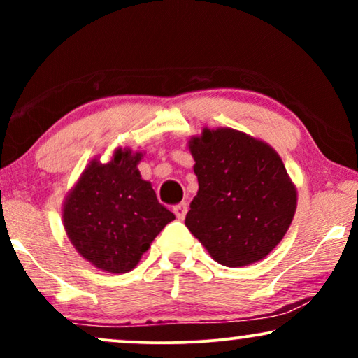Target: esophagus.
Masks as SVG:
<instances>
[{
    "mask_svg": "<svg viewBox=\"0 0 358 358\" xmlns=\"http://www.w3.org/2000/svg\"><path fill=\"white\" fill-rule=\"evenodd\" d=\"M187 210H189V205L185 202L176 205L174 213H176V217H178V220H184L185 215H187Z\"/></svg>",
    "mask_w": 358,
    "mask_h": 358,
    "instance_id": "obj_1",
    "label": "esophagus"
}]
</instances>
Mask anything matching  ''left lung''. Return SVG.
Returning <instances> with one entry per match:
<instances>
[{
    "label": "left lung",
    "instance_id": "8db88e82",
    "mask_svg": "<svg viewBox=\"0 0 358 358\" xmlns=\"http://www.w3.org/2000/svg\"><path fill=\"white\" fill-rule=\"evenodd\" d=\"M189 148L199 192L185 227L222 266L261 261L285 236L296 208L280 156L233 129H205Z\"/></svg>",
    "mask_w": 358,
    "mask_h": 358
}]
</instances>
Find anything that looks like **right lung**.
I'll return each mask as SVG.
<instances>
[{
	"label": "right lung",
	"mask_w": 358,
	"mask_h": 358,
	"mask_svg": "<svg viewBox=\"0 0 358 358\" xmlns=\"http://www.w3.org/2000/svg\"><path fill=\"white\" fill-rule=\"evenodd\" d=\"M141 153L117 150L107 164L94 161L63 207V224L73 246L101 271L130 272L141 254L176 218L156 199L136 164Z\"/></svg>",
	"instance_id": "1"
}]
</instances>
